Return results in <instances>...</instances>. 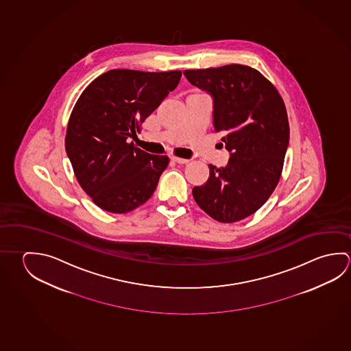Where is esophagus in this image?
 <instances>
[{
	"instance_id": "1",
	"label": "esophagus",
	"mask_w": 351,
	"mask_h": 351,
	"mask_svg": "<svg viewBox=\"0 0 351 351\" xmlns=\"http://www.w3.org/2000/svg\"><path fill=\"white\" fill-rule=\"evenodd\" d=\"M171 160L175 161V162H178V164H187V162H189L187 159H184V158H178V156H173V158H171Z\"/></svg>"
}]
</instances>
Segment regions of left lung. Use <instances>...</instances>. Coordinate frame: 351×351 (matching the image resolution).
Wrapping results in <instances>:
<instances>
[{"label": "left lung", "mask_w": 351, "mask_h": 351, "mask_svg": "<svg viewBox=\"0 0 351 351\" xmlns=\"http://www.w3.org/2000/svg\"><path fill=\"white\" fill-rule=\"evenodd\" d=\"M193 86L215 99L213 127L230 152L226 167L208 165L209 178L192 195L215 221L234 223L255 213L276 189L289 147L286 106L256 69L229 64L184 70Z\"/></svg>", "instance_id": "obj_1"}]
</instances>
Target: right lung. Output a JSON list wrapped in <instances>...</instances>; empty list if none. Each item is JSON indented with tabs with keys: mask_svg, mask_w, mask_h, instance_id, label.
I'll return each instance as SVG.
<instances>
[{
	"mask_svg": "<svg viewBox=\"0 0 351 351\" xmlns=\"http://www.w3.org/2000/svg\"><path fill=\"white\" fill-rule=\"evenodd\" d=\"M181 75L114 69L96 77L76 101L65 149L81 189L99 208L128 213L153 196L169 156L149 154L133 141Z\"/></svg>",
	"mask_w": 351,
	"mask_h": 351,
	"instance_id": "add662e5",
	"label": "right lung"
}]
</instances>
